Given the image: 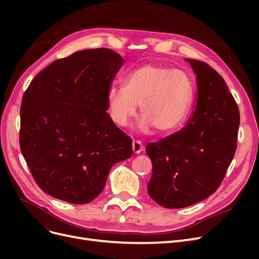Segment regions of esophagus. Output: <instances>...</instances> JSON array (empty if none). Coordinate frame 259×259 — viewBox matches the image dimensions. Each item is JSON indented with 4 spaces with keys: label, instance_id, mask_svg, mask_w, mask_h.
<instances>
[{
    "label": "esophagus",
    "instance_id": "obj_1",
    "mask_svg": "<svg viewBox=\"0 0 259 259\" xmlns=\"http://www.w3.org/2000/svg\"><path fill=\"white\" fill-rule=\"evenodd\" d=\"M132 147H133V151H134L135 153H140L144 150V145L142 144L140 140H133Z\"/></svg>",
    "mask_w": 259,
    "mask_h": 259
}]
</instances>
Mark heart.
Listing matches in <instances>:
<instances>
[{"label": "heart", "mask_w": 259, "mask_h": 259, "mask_svg": "<svg viewBox=\"0 0 259 259\" xmlns=\"http://www.w3.org/2000/svg\"><path fill=\"white\" fill-rule=\"evenodd\" d=\"M194 84L184 70L146 64L124 77L123 86H112L107 94L109 112L120 126H126L140 105V128L153 127L161 134L182 126L190 113Z\"/></svg>", "instance_id": "obj_1"}]
</instances>
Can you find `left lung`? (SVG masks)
Listing matches in <instances>:
<instances>
[{
  "label": "left lung",
  "instance_id": "left-lung-1",
  "mask_svg": "<svg viewBox=\"0 0 259 259\" xmlns=\"http://www.w3.org/2000/svg\"><path fill=\"white\" fill-rule=\"evenodd\" d=\"M197 74L195 109L186 126L146 146L152 162L148 193L166 208L195 204L221 186L237 150L239 107L216 70L187 59Z\"/></svg>",
  "mask_w": 259,
  "mask_h": 259
}]
</instances>
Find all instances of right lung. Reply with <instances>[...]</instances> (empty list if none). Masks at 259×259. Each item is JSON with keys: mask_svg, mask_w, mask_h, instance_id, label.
I'll return each instance as SVG.
<instances>
[{"mask_svg": "<svg viewBox=\"0 0 259 259\" xmlns=\"http://www.w3.org/2000/svg\"><path fill=\"white\" fill-rule=\"evenodd\" d=\"M123 62L112 50L75 52L53 61L23 94L20 150L37 186L53 198L93 201L113 164L132 156V138L107 112V94Z\"/></svg>", "mask_w": 259, "mask_h": 259, "instance_id": "obj_1", "label": "right lung"}]
</instances>
